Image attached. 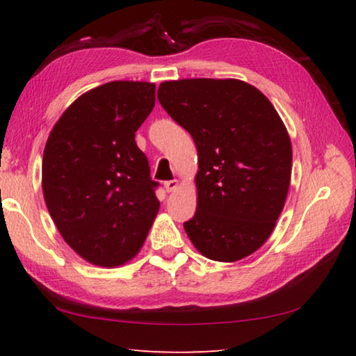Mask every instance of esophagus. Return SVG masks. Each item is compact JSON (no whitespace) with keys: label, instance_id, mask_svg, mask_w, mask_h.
I'll list each match as a JSON object with an SVG mask.
<instances>
[{"label":"esophagus","instance_id":"1","mask_svg":"<svg viewBox=\"0 0 356 356\" xmlns=\"http://www.w3.org/2000/svg\"><path fill=\"white\" fill-rule=\"evenodd\" d=\"M177 186H179V180H168V182H165V190L168 193L177 190Z\"/></svg>","mask_w":356,"mask_h":356}]
</instances>
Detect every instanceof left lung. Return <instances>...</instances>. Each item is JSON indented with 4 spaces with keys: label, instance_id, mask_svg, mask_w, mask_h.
I'll return each instance as SVG.
<instances>
[{
    "label": "left lung",
    "instance_id": "1",
    "mask_svg": "<svg viewBox=\"0 0 356 356\" xmlns=\"http://www.w3.org/2000/svg\"><path fill=\"white\" fill-rule=\"evenodd\" d=\"M159 101L197 149V207L184 224L215 261H238L266 243L285 205L293 147L260 90L240 79L165 81Z\"/></svg>",
    "mask_w": 356,
    "mask_h": 356
}]
</instances>
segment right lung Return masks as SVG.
Masks as SVG:
<instances>
[{
    "mask_svg": "<svg viewBox=\"0 0 356 356\" xmlns=\"http://www.w3.org/2000/svg\"><path fill=\"white\" fill-rule=\"evenodd\" d=\"M156 106V83L113 81L81 95L51 131L42 190L65 243L83 260L121 266L143 248L160 202L135 132Z\"/></svg>",
    "mask_w": 356,
    "mask_h": 356,
    "instance_id": "obj_1",
    "label": "right lung"
}]
</instances>
